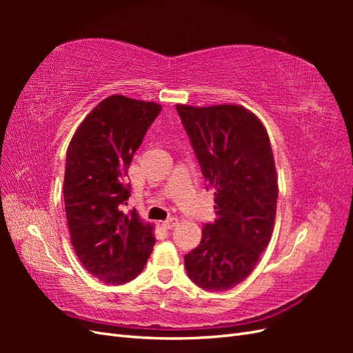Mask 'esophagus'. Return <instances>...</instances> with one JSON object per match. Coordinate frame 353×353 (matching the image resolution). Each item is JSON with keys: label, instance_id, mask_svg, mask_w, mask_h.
<instances>
[{"label": "esophagus", "instance_id": "1", "mask_svg": "<svg viewBox=\"0 0 353 353\" xmlns=\"http://www.w3.org/2000/svg\"><path fill=\"white\" fill-rule=\"evenodd\" d=\"M178 223V219L176 218H169V219H166V221H163L162 222V227L165 228V230H172L175 225Z\"/></svg>", "mask_w": 353, "mask_h": 353}]
</instances>
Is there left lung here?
Instances as JSON below:
<instances>
[{
    "instance_id": "obj_1",
    "label": "left lung",
    "mask_w": 353,
    "mask_h": 353,
    "mask_svg": "<svg viewBox=\"0 0 353 353\" xmlns=\"http://www.w3.org/2000/svg\"><path fill=\"white\" fill-rule=\"evenodd\" d=\"M176 112L215 190L218 215L184 256L185 270L205 290L225 292L248 279L271 240L279 185L270 137L259 117L241 105L176 104Z\"/></svg>"
}]
</instances>
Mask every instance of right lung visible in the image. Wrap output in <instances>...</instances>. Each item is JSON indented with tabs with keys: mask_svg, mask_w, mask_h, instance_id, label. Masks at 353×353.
I'll return each instance as SVG.
<instances>
[{
	"mask_svg": "<svg viewBox=\"0 0 353 353\" xmlns=\"http://www.w3.org/2000/svg\"><path fill=\"white\" fill-rule=\"evenodd\" d=\"M160 110L156 103L110 95L68 147L63 197L70 241L83 268L105 284L134 280L153 250V225L122 206L131 196L128 168Z\"/></svg>",
	"mask_w": 353,
	"mask_h": 353,
	"instance_id": "right-lung-1",
	"label": "right lung"
}]
</instances>
